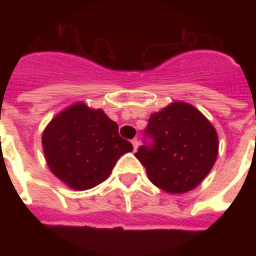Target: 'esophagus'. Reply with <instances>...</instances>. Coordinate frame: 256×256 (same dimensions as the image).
Masks as SVG:
<instances>
[{
	"label": "esophagus",
	"instance_id": "esophagus-1",
	"mask_svg": "<svg viewBox=\"0 0 256 256\" xmlns=\"http://www.w3.org/2000/svg\"><path fill=\"white\" fill-rule=\"evenodd\" d=\"M132 144H133V148H134V150H137V148H138V146H140L138 140H137V138H133V140H132Z\"/></svg>",
	"mask_w": 256,
	"mask_h": 256
}]
</instances>
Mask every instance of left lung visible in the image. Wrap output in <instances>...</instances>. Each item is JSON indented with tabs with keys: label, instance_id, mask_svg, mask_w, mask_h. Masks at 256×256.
<instances>
[{
	"label": "left lung",
	"instance_id": "1",
	"mask_svg": "<svg viewBox=\"0 0 256 256\" xmlns=\"http://www.w3.org/2000/svg\"><path fill=\"white\" fill-rule=\"evenodd\" d=\"M144 134L151 146H141L134 156L148 177L168 194H184L198 187L218 156V133L205 115L183 101L152 112Z\"/></svg>",
	"mask_w": 256,
	"mask_h": 256
}]
</instances>
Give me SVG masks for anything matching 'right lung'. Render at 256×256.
Wrapping results in <instances>:
<instances>
[{"label":"right lung","mask_w":256,"mask_h":256,"mask_svg":"<svg viewBox=\"0 0 256 256\" xmlns=\"http://www.w3.org/2000/svg\"><path fill=\"white\" fill-rule=\"evenodd\" d=\"M42 148L50 170L76 191L100 184L118 159L133 150L104 110L84 102L64 108L47 124Z\"/></svg>","instance_id":"add662e5"}]
</instances>
